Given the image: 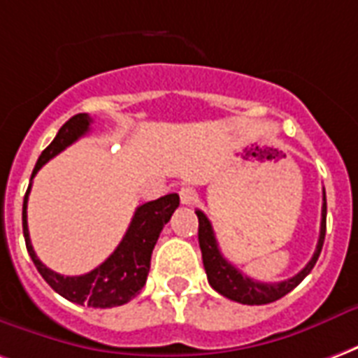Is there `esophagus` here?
I'll return each mask as SVG.
<instances>
[{
  "instance_id": "1",
  "label": "esophagus",
  "mask_w": 358,
  "mask_h": 358,
  "mask_svg": "<svg viewBox=\"0 0 358 358\" xmlns=\"http://www.w3.org/2000/svg\"><path fill=\"white\" fill-rule=\"evenodd\" d=\"M195 199H197V193H195L193 187L186 186L180 189V201H182V205H193Z\"/></svg>"
}]
</instances>
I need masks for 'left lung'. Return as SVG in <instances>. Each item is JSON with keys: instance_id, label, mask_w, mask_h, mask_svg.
Listing matches in <instances>:
<instances>
[{"instance_id": "8db88e82", "label": "left lung", "mask_w": 358, "mask_h": 358, "mask_svg": "<svg viewBox=\"0 0 358 358\" xmlns=\"http://www.w3.org/2000/svg\"><path fill=\"white\" fill-rule=\"evenodd\" d=\"M199 218V246L203 254V266H205L206 277L210 287L222 296H226L229 300L239 301L245 306H264L271 303L275 300H280L282 296H287L290 290L300 285L307 275L311 273L317 260H319L324 235H327V193L322 192V218H320V235L317 248H315L313 258L307 262V266L301 269L300 273L294 275L290 279L280 280V282H260V280L250 279L243 275L237 267L222 256L218 248V241L214 235L213 224L201 210H195Z\"/></svg>"}]
</instances>
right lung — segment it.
I'll list each match as a JSON object with an SVG mask.
<instances>
[{"instance_id":"obj_1","label":"right lung","mask_w":358,"mask_h":358,"mask_svg":"<svg viewBox=\"0 0 358 358\" xmlns=\"http://www.w3.org/2000/svg\"><path fill=\"white\" fill-rule=\"evenodd\" d=\"M91 123V117L87 113H78L68 119L64 125L60 127L55 140L39 155L36 169L31 172V178L38 174L39 169L49 159L58 155L68 145L87 134ZM30 187L31 184L24 195L22 205L24 241H26V248H28L31 262L36 264L41 277L49 282V287L60 294L62 298L79 303V306L106 309V307L123 306L127 301H131L144 288L148 273H150L153 246L157 243L159 233L163 231L165 224L171 220L172 213L178 208V193H169L165 197H159V199L140 205L132 216L125 237L108 260L102 262L96 269H92L89 273L79 275V277H64V275L43 266L34 252L30 233H28V214H26Z\"/></svg>"}]
</instances>
